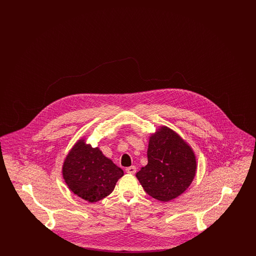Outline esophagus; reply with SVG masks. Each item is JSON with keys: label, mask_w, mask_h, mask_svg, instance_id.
Segmentation results:
<instances>
[{"label": "esophagus", "mask_w": 256, "mask_h": 256, "mask_svg": "<svg viewBox=\"0 0 256 256\" xmlns=\"http://www.w3.org/2000/svg\"><path fill=\"white\" fill-rule=\"evenodd\" d=\"M126 172L128 174H134L136 172V167H135V166H130V167H128V168L126 169Z\"/></svg>", "instance_id": "34e87169"}]
</instances>
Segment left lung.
I'll use <instances>...</instances> for the list:
<instances>
[{
  "instance_id": "left-lung-1",
  "label": "left lung",
  "mask_w": 256,
  "mask_h": 256,
  "mask_svg": "<svg viewBox=\"0 0 256 256\" xmlns=\"http://www.w3.org/2000/svg\"><path fill=\"white\" fill-rule=\"evenodd\" d=\"M146 154L148 164L136 174V178L154 198L172 200L182 195L193 182L196 170L195 154L168 126H160L150 135Z\"/></svg>"
}]
</instances>
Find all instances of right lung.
Returning a JSON list of instances; mask_svg holds the SVG:
<instances>
[{
	"label": "right lung",
	"instance_id": "add662e5",
	"mask_svg": "<svg viewBox=\"0 0 256 256\" xmlns=\"http://www.w3.org/2000/svg\"><path fill=\"white\" fill-rule=\"evenodd\" d=\"M64 182L74 194L96 202L112 193L124 170L104 156L98 148L80 139L64 160Z\"/></svg>",
	"mask_w": 256,
	"mask_h": 256
}]
</instances>
